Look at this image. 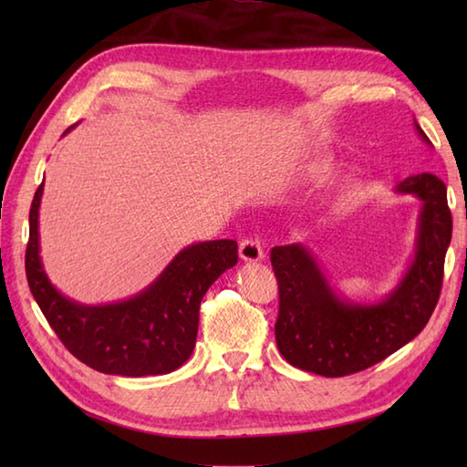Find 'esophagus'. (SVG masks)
Wrapping results in <instances>:
<instances>
[{"label":"esophagus","mask_w":467,"mask_h":467,"mask_svg":"<svg viewBox=\"0 0 467 467\" xmlns=\"http://www.w3.org/2000/svg\"><path fill=\"white\" fill-rule=\"evenodd\" d=\"M239 254H241V259L246 263H256V261H263L265 251H263L259 239H244L239 246Z\"/></svg>","instance_id":"1"}]
</instances>
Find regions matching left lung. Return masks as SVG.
Segmentation results:
<instances>
[{"instance_id": "obj_1", "label": "left lung", "mask_w": 467, "mask_h": 467, "mask_svg": "<svg viewBox=\"0 0 467 467\" xmlns=\"http://www.w3.org/2000/svg\"><path fill=\"white\" fill-rule=\"evenodd\" d=\"M415 130L425 144L430 138ZM421 201L413 259L398 286L377 303H357L327 281L306 246H275L271 265L279 281L276 347L293 367L323 377H343L383 361L428 325L438 305L445 253L451 243L448 188L433 174H415L395 188Z\"/></svg>"}]
</instances>
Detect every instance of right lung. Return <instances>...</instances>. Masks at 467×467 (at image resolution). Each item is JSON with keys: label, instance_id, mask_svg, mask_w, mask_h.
<instances>
[{"label": "right lung", "instance_id": "right-lung-1", "mask_svg": "<svg viewBox=\"0 0 467 467\" xmlns=\"http://www.w3.org/2000/svg\"><path fill=\"white\" fill-rule=\"evenodd\" d=\"M69 126L64 134L72 130ZM44 182L29 208L26 249L27 285L49 327L76 359L108 375H164L192 355L201 301L218 276L239 261L231 239L188 244L156 281L130 299L84 305L59 293L39 256V204Z\"/></svg>", "mask_w": 467, "mask_h": 467}]
</instances>
